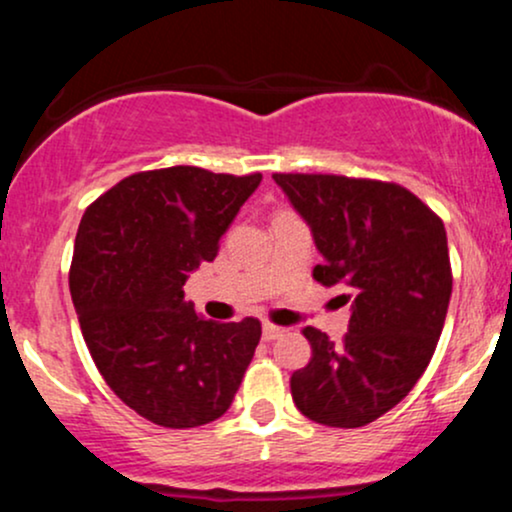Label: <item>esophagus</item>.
<instances>
[{
  "label": "esophagus",
  "mask_w": 512,
  "mask_h": 512,
  "mask_svg": "<svg viewBox=\"0 0 512 512\" xmlns=\"http://www.w3.org/2000/svg\"><path fill=\"white\" fill-rule=\"evenodd\" d=\"M284 332H286L284 327H276V325H272V322H264V327H262V339H264V342H272V339L281 337V334H284Z\"/></svg>",
  "instance_id": "obj_1"
}]
</instances>
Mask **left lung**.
Listing matches in <instances>:
<instances>
[{
  "label": "left lung",
  "instance_id": "8db88e82",
  "mask_svg": "<svg viewBox=\"0 0 512 512\" xmlns=\"http://www.w3.org/2000/svg\"><path fill=\"white\" fill-rule=\"evenodd\" d=\"M272 178L325 257L315 279L354 291L342 344L315 327L303 330L313 356L291 375L293 402L315 424L366 426L409 395L436 351L452 293L445 226L397 182L322 173Z\"/></svg>",
  "mask_w": 512,
  "mask_h": 512
}]
</instances>
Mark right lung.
<instances>
[{"label": "right lung", "instance_id": "obj_1", "mask_svg": "<svg viewBox=\"0 0 512 512\" xmlns=\"http://www.w3.org/2000/svg\"><path fill=\"white\" fill-rule=\"evenodd\" d=\"M262 175L197 166L120 180L76 233L69 291L93 363L129 409L163 428H195L226 414L262 325L204 320L185 301L187 274L219 252Z\"/></svg>", "mask_w": 512, "mask_h": 512}]
</instances>
